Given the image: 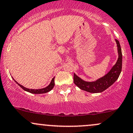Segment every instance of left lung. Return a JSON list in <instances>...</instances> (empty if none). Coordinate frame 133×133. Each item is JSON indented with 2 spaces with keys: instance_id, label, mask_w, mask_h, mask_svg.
<instances>
[{
  "instance_id": "1",
  "label": "left lung",
  "mask_w": 133,
  "mask_h": 133,
  "mask_svg": "<svg viewBox=\"0 0 133 133\" xmlns=\"http://www.w3.org/2000/svg\"><path fill=\"white\" fill-rule=\"evenodd\" d=\"M115 40L117 44L118 51V59L116 64L107 74L95 82H85L74 74V82L78 87L88 92H102L110 87L118 79L122 69V52L119 42L117 39Z\"/></svg>"
}]
</instances>
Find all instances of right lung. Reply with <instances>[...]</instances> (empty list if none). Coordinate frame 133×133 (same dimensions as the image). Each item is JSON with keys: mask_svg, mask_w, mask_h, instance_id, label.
<instances>
[{"mask_svg": "<svg viewBox=\"0 0 133 133\" xmlns=\"http://www.w3.org/2000/svg\"><path fill=\"white\" fill-rule=\"evenodd\" d=\"M14 81H15V82L17 83V84H18L21 88H22V89H23L24 90L26 91V92H28L30 93H31V94H45V93L48 92H49V91H51V90H52V89H53V87L54 86V77L52 79V81H51L50 84H49V85L48 86V87H46L45 88H43V89H27V88H26V87H24L23 85H22L19 84L18 82H16L15 80H14Z\"/></svg>", "mask_w": 133, "mask_h": 133, "instance_id": "right-lung-1", "label": "right lung"}]
</instances>
